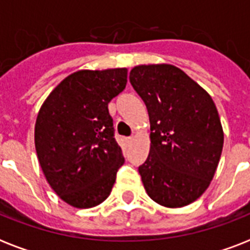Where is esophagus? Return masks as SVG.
<instances>
[{
  "label": "esophagus",
  "mask_w": 250,
  "mask_h": 250,
  "mask_svg": "<svg viewBox=\"0 0 250 250\" xmlns=\"http://www.w3.org/2000/svg\"><path fill=\"white\" fill-rule=\"evenodd\" d=\"M125 143H127V145H129V144H131V143H132V141H133V136L125 137Z\"/></svg>",
  "instance_id": "34e87169"
}]
</instances>
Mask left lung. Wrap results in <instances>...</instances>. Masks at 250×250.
I'll use <instances>...</instances> for the list:
<instances>
[{"label":"left lung","instance_id":"left-lung-1","mask_svg":"<svg viewBox=\"0 0 250 250\" xmlns=\"http://www.w3.org/2000/svg\"><path fill=\"white\" fill-rule=\"evenodd\" d=\"M129 82L150 121V152L139 166L145 190L166 208L189 205L208 189L223 149L215 104L172 64L136 66Z\"/></svg>","mask_w":250,"mask_h":250}]
</instances>
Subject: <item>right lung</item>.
Wrapping results in <instances>:
<instances>
[{"instance_id":"obj_1","label":"right lung","mask_w":250,"mask_h":250,"mask_svg":"<svg viewBox=\"0 0 250 250\" xmlns=\"http://www.w3.org/2000/svg\"><path fill=\"white\" fill-rule=\"evenodd\" d=\"M127 84V68L82 70L62 80L41 106L35 146L53 190L88 209L109 197L125 164L107 105Z\"/></svg>"}]
</instances>
